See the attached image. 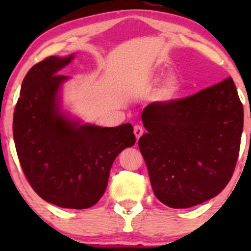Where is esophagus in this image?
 I'll return each mask as SVG.
<instances>
[{
    "label": "esophagus",
    "mask_w": 251,
    "mask_h": 251,
    "mask_svg": "<svg viewBox=\"0 0 251 251\" xmlns=\"http://www.w3.org/2000/svg\"><path fill=\"white\" fill-rule=\"evenodd\" d=\"M133 133H135L136 138H137V140H138V139H139V137L142 136L143 133H144V129H143V126H139V125H137V126H133Z\"/></svg>",
    "instance_id": "obj_1"
}]
</instances>
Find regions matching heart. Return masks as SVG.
Segmentation results:
<instances>
[{
	"label": "heart",
	"mask_w": 251,
	"mask_h": 251,
	"mask_svg": "<svg viewBox=\"0 0 251 251\" xmlns=\"http://www.w3.org/2000/svg\"><path fill=\"white\" fill-rule=\"evenodd\" d=\"M181 83L179 78L175 75H171L163 82L159 91H157V99L162 102H170L176 99L180 94Z\"/></svg>",
	"instance_id": "heart-1"
}]
</instances>
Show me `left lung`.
Segmentation results:
<instances>
[{"label":"left lung","mask_w":251,"mask_h":251,"mask_svg":"<svg viewBox=\"0 0 251 251\" xmlns=\"http://www.w3.org/2000/svg\"><path fill=\"white\" fill-rule=\"evenodd\" d=\"M138 146L155 197L191 208L215 198L234 173L243 107L232 77L186 98L154 101L142 113Z\"/></svg>","instance_id":"left-lung-1"}]
</instances>
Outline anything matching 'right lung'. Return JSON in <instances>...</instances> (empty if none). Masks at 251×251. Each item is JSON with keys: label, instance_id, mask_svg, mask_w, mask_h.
Instances as JSON below:
<instances>
[{"label": "right lung", "instance_id": "obj_1", "mask_svg": "<svg viewBox=\"0 0 251 251\" xmlns=\"http://www.w3.org/2000/svg\"><path fill=\"white\" fill-rule=\"evenodd\" d=\"M73 59L48 57L30 68L13 113V139L20 166L43 200L68 209L97 203L115 157L136 142L130 123L101 128L80 125L59 109L58 74Z\"/></svg>", "mask_w": 251, "mask_h": 251}]
</instances>
